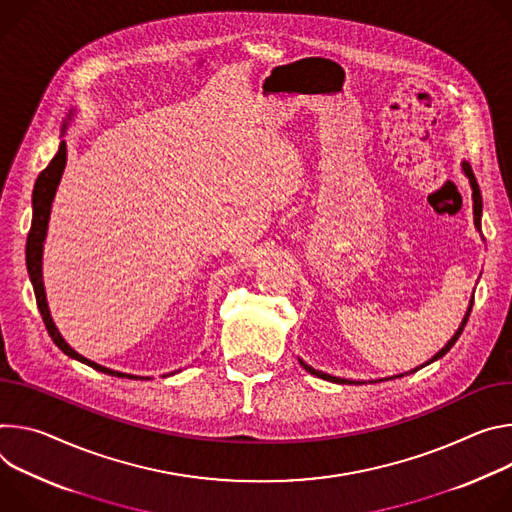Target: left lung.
I'll use <instances>...</instances> for the list:
<instances>
[{
    "label": "left lung",
    "mask_w": 512,
    "mask_h": 512,
    "mask_svg": "<svg viewBox=\"0 0 512 512\" xmlns=\"http://www.w3.org/2000/svg\"><path fill=\"white\" fill-rule=\"evenodd\" d=\"M462 170L466 173V177H468V181H470V187H472V201H474V225H476V230L478 232H482V193H480V187H478V181H476V177H474V170H472V166H470V162H462ZM472 305H474V299L470 301V307H468V311H466V315H464V321H462V325L458 327V331L453 333V337L449 339V342L429 360V362H425V364H421L419 368H423V366H427V364H431V362H435V360H439V358H443L451 348H453V344L458 342V337L462 335V331H464V327H466V323H468V317H470V313H472ZM301 366L309 372V374H313V376H317V378H323V380H329V382H337V384H366V382H358V380H346V378H337V376H331V374H325V372H319V370H315V368H311L309 364H305L303 360H301ZM419 368H415V370H411V372H405V374H396V376H392V378H401V376H407V374H413V372H417ZM388 380V378H386Z\"/></svg>",
    "instance_id": "1"
}]
</instances>
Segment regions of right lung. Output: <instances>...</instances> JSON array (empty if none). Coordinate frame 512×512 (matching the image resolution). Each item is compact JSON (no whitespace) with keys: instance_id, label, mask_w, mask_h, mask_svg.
I'll return each instance as SVG.
<instances>
[{"instance_id":"right-lung-1","label":"right lung","mask_w":512,"mask_h":512,"mask_svg":"<svg viewBox=\"0 0 512 512\" xmlns=\"http://www.w3.org/2000/svg\"><path fill=\"white\" fill-rule=\"evenodd\" d=\"M71 120V118H69ZM67 128V126H65ZM63 128V134H65ZM67 164V144L65 140H61L59 152L54 154V158L48 162V166L38 175L36 183H34V191H32V225L28 232V240H26V268L32 280L34 287V295H36V305L38 311L42 315V321L46 325L48 335L52 337V342L59 346V350H63L69 358H75L87 366H91L97 372L109 374V376H118V378H134V380H150V378H142V376H134V374H124V372H116L109 370L105 366H99L87 358H83L81 354H77L56 329L50 311H48V303H46V293H44V282H42V248H44V238H46V230H48V219H50V207H52V199L56 193V187L61 183L63 170Z\"/></svg>"}]
</instances>
